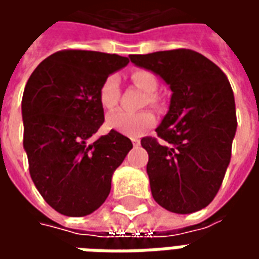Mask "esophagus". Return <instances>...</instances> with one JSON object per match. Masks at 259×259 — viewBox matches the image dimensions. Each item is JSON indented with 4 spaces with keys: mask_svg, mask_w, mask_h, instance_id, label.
Segmentation results:
<instances>
[{
    "mask_svg": "<svg viewBox=\"0 0 259 259\" xmlns=\"http://www.w3.org/2000/svg\"><path fill=\"white\" fill-rule=\"evenodd\" d=\"M132 143H133V146H135V147L140 146V141H139V140H132Z\"/></svg>",
    "mask_w": 259,
    "mask_h": 259,
    "instance_id": "1",
    "label": "esophagus"
}]
</instances>
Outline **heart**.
Returning <instances> with one entry per match:
<instances>
[{
    "instance_id": "heart-1",
    "label": "heart",
    "mask_w": 259,
    "mask_h": 259,
    "mask_svg": "<svg viewBox=\"0 0 259 259\" xmlns=\"http://www.w3.org/2000/svg\"><path fill=\"white\" fill-rule=\"evenodd\" d=\"M130 79L135 83L136 87H139L146 94H154L158 89V80L155 74L150 70L137 69L130 74ZM119 94V79L116 74H109L101 83L98 98L100 104L104 109L111 111L115 108L118 102ZM148 101H154V97H148ZM154 123V115L150 112L129 113L124 111H115L109 113L107 118V127L115 130L120 135L129 136V137H139L148 127H151Z\"/></svg>"
}]
</instances>
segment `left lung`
<instances>
[{"instance_id": "obj_1", "label": "left lung", "mask_w": 259, "mask_h": 259, "mask_svg": "<svg viewBox=\"0 0 259 259\" xmlns=\"http://www.w3.org/2000/svg\"><path fill=\"white\" fill-rule=\"evenodd\" d=\"M172 91L158 126L162 139H141L154 200L175 213L205 208L217 195L230 162L237 120L233 90L212 61L191 50L132 55Z\"/></svg>"}]
</instances>
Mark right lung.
I'll use <instances>...</instances> for the list:
<instances>
[{
    "mask_svg": "<svg viewBox=\"0 0 259 259\" xmlns=\"http://www.w3.org/2000/svg\"><path fill=\"white\" fill-rule=\"evenodd\" d=\"M129 64L116 54L66 50L50 55L26 83L22 98L23 148L33 183L62 215L85 217L111 191L112 175L133 148L104 123L98 91L105 77Z\"/></svg>",
    "mask_w": 259,
    "mask_h": 259,
    "instance_id": "right-lung-1",
    "label": "right lung"
}]
</instances>
